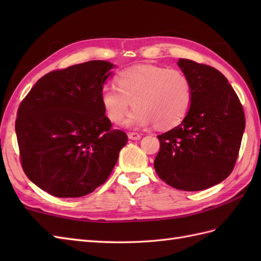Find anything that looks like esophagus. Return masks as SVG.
<instances>
[{"mask_svg":"<svg viewBox=\"0 0 261 261\" xmlns=\"http://www.w3.org/2000/svg\"><path fill=\"white\" fill-rule=\"evenodd\" d=\"M127 138H129L130 140H139L141 136L139 134H137V132H129V134H127Z\"/></svg>","mask_w":261,"mask_h":261,"instance_id":"1","label":"esophagus"}]
</instances>
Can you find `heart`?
Returning <instances> with one entry per match:
<instances>
[{
    "label": "heart",
    "mask_w": 261,
    "mask_h": 261,
    "mask_svg": "<svg viewBox=\"0 0 261 261\" xmlns=\"http://www.w3.org/2000/svg\"><path fill=\"white\" fill-rule=\"evenodd\" d=\"M116 85L107 84L101 91L104 112L114 124L123 123L134 104L127 125L169 129L180 123L192 103L191 82L177 69L136 66L121 71Z\"/></svg>",
    "instance_id": "obj_1"
}]
</instances>
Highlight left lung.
Returning a JSON list of instances; mask_svg holds the SVG:
<instances>
[{
  "mask_svg": "<svg viewBox=\"0 0 261 261\" xmlns=\"http://www.w3.org/2000/svg\"><path fill=\"white\" fill-rule=\"evenodd\" d=\"M192 84V103L179 125L158 136V176L177 190L196 192L219 184L234 167L246 120L228 80L211 66L178 60Z\"/></svg>",
  "mask_w": 261,
  "mask_h": 261,
  "instance_id": "1",
  "label": "left lung"
}]
</instances>
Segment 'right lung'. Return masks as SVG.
Here are the masks:
<instances>
[{"label": "right lung", "mask_w": 261, "mask_h": 261, "mask_svg": "<svg viewBox=\"0 0 261 261\" xmlns=\"http://www.w3.org/2000/svg\"><path fill=\"white\" fill-rule=\"evenodd\" d=\"M115 65L91 60L41 77L15 121L22 168L56 197H81L108 179L127 137L111 129L101 91Z\"/></svg>", "instance_id": "add662e5"}]
</instances>
